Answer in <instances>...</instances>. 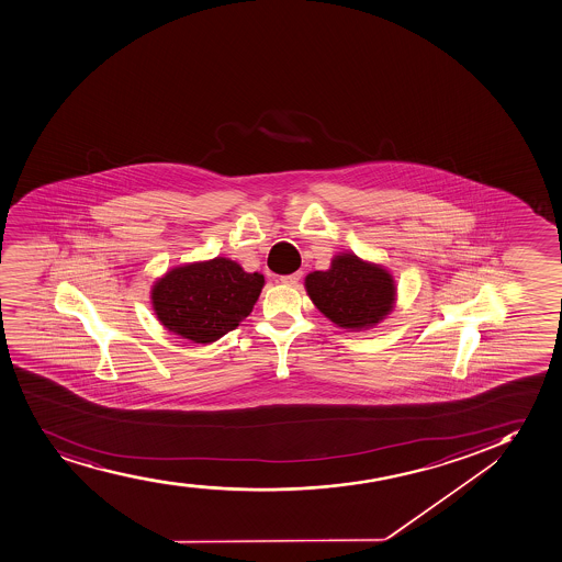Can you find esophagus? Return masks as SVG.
<instances>
[{"label": "esophagus", "mask_w": 562, "mask_h": 562, "mask_svg": "<svg viewBox=\"0 0 562 562\" xmlns=\"http://www.w3.org/2000/svg\"><path fill=\"white\" fill-rule=\"evenodd\" d=\"M303 277V272H293V274H285V277H280V282L284 285H296L299 284V280Z\"/></svg>", "instance_id": "1"}]
</instances>
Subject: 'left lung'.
Returning a JSON list of instances; mask_svg holds the SVG:
<instances>
[{"mask_svg": "<svg viewBox=\"0 0 562 562\" xmlns=\"http://www.w3.org/2000/svg\"><path fill=\"white\" fill-rule=\"evenodd\" d=\"M306 291L312 303L338 327L368 328L391 312L396 288L391 274L353 254L333 259L328 271L310 272Z\"/></svg>", "mask_w": 562, "mask_h": 562, "instance_id": "obj_1", "label": "left lung"}]
</instances>
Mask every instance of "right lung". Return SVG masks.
Instances as JSON below:
<instances>
[{"label": "right lung", "mask_w": 562, "mask_h": 562, "mask_svg": "<svg viewBox=\"0 0 562 562\" xmlns=\"http://www.w3.org/2000/svg\"><path fill=\"white\" fill-rule=\"evenodd\" d=\"M266 278L245 272L235 261L215 258L177 267L153 288L160 323L195 344H211L234 330L258 301Z\"/></svg>", "instance_id": "add662e5"}]
</instances>
